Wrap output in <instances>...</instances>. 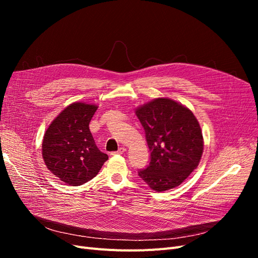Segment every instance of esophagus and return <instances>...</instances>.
I'll use <instances>...</instances> for the list:
<instances>
[{
    "label": "esophagus",
    "mask_w": 258,
    "mask_h": 258,
    "mask_svg": "<svg viewBox=\"0 0 258 258\" xmlns=\"http://www.w3.org/2000/svg\"><path fill=\"white\" fill-rule=\"evenodd\" d=\"M124 152H126V148H124V147H119V148H118V151H117V152H114V153H113V155H121V154H123Z\"/></svg>",
    "instance_id": "34e87169"
}]
</instances>
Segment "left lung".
Segmentation results:
<instances>
[{"mask_svg":"<svg viewBox=\"0 0 258 258\" xmlns=\"http://www.w3.org/2000/svg\"><path fill=\"white\" fill-rule=\"evenodd\" d=\"M136 114L145 131L151 161L139 176L156 191L181 185L199 165L204 137L192 112L168 98L139 106Z\"/></svg>","mask_w":258,"mask_h":258,"instance_id":"obj_1","label":"left lung"}]
</instances>
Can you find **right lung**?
<instances>
[{
	"instance_id": "1",
	"label": "right lung",
	"mask_w": 258,
	"mask_h": 258,
	"mask_svg": "<svg viewBox=\"0 0 258 258\" xmlns=\"http://www.w3.org/2000/svg\"><path fill=\"white\" fill-rule=\"evenodd\" d=\"M98 106L74 102L67 106L46 130L42 155L46 167L60 181L83 185L95 177L108 156L96 145L89 122Z\"/></svg>"
}]
</instances>
